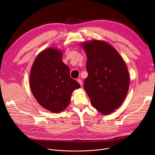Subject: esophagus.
<instances>
[{"instance_id": "34e87169", "label": "esophagus", "mask_w": 155, "mask_h": 155, "mask_svg": "<svg viewBox=\"0 0 155 155\" xmlns=\"http://www.w3.org/2000/svg\"><path fill=\"white\" fill-rule=\"evenodd\" d=\"M77 82L79 83V84L81 85V87H82V80H80V79H77Z\"/></svg>"}]
</instances>
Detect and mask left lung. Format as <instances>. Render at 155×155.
<instances>
[{
  "label": "left lung",
  "mask_w": 155,
  "mask_h": 155,
  "mask_svg": "<svg viewBox=\"0 0 155 155\" xmlns=\"http://www.w3.org/2000/svg\"><path fill=\"white\" fill-rule=\"evenodd\" d=\"M80 46L87 56L85 91L95 109L109 114L127 95L129 74L126 64L116 49L104 41H87Z\"/></svg>",
  "instance_id": "obj_1"
}]
</instances>
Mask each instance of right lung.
Here are the masks:
<instances>
[{"instance_id": "add662e5", "label": "right lung", "mask_w": 155, "mask_h": 155, "mask_svg": "<svg viewBox=\"0 0 155 155\" xmlns=\"http://www.w3.org/2000/svg\"><path fill=\"white\" fill-rule=\"evenodd\" d=\"M63 53L56 48L40 52L30 71L31 92L37 102L53 113L62 112L70 104L73 91L80 85L70 75V68L62 61Z\"/></svg>"}]
</instances>
